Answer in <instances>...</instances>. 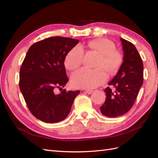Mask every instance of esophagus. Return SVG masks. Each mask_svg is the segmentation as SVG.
Wrapping results in <instances>:
<instances>
[{
    "label": "esophagus",
    "instance_id": "1",
    "mask_svg": "<svg viewBox=\"0 0 158 158\" xmlns=\"http://www.w3.org/2000/svg\"><path fill=\"white\" fill-rule=\"evenodd\" d=\"M85 92H86L88 94H91L93 92V90H92V89H86V90H85Z\"/></svg>",
    "mask_w": 158,
    "mask_h": 158
}]
</instances>
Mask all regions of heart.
<instances>
[{
	"label": "heart",
	"mask_w": 158,
	"mask_h": 158,
	"mask_svg": "<svg viewBox=\"0 0 158 158\" xmlns=\"http://www.w3.org/2000/svg\"><path fill=\"white\" fill-rule=\"evenodd\" d=\"M89 48L100 55L98 59V69H89L82 68L74 72L71 75V83L74 87L79 88H94L106 82L108 79L106 69L109 73H114L119 69L122 64L123 56L116 51L115 45L107 39H100L89 42ZM84 49L76 45L71 49L64 59V65L69 70H74L82 63Z\"/></svg>",
	"instance_id": "1"
}]
</instances>
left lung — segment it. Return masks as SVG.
<instances>
[{"label":"left lung","mask_w":158,"mask_h":158,"mask_svg":"<svg viewBox=\"0 0 158 158\" xmlns=\"http://www.w3.org/2000/svg\"><path fill=\"white\" fill-rule=\"evenodd\" d=\"M123 62L117 74L109 83L115 88L104 89L106 99L101 113L108 117H117L127 113L133 106L143 84L144 67L140 54L132 43L121 38Z\"/></svg>","instance_id":"1"}]
</instances>
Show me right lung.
Segmentation results:
<instances>
[{
  "instance_id": "obj_1",
  "label": "right lung",
  "mask_w": 158,
  "mask_h": 158,
  "mask_svg": "<svg viewBox=\"0 0 158 158\" xmlns=\"http://www.w3.org/2000/svg\"><path fill=\"white\" fill-rule=\"evenodd\" d=\"M79 40L52 37L36 42L28 49L20 68L19 86L33 116L49 123L64 120L80 91H66L68 82L64 62ZM56 88L61 93L56 94Z\"/></svg>"
}]
</instances>
